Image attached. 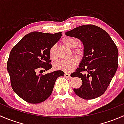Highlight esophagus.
<instances>
[{
	"mask_svg": "<svg viewBox=\"0 0 124 124\" xmlns=\"http://www.w3.org/2000/svg\"><path fill=\"white\" fill-rule=\"evenodd\" d=\"M65 76L66 77H68V78H71V76H70V74L67 73V72H65Z\"/></svg>",
	"mask_w": 124,
	"mask_h": 124,
	"instance_id": "1",
	"label": "esophagus"
}]
</instances>
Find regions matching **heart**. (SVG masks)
<instances>
[{"mask_svg":"<svg viewBox=\"0 0 124 124\" xmlns=\"http://www.w3.org/2000/svg\"><path fill=\"white\" fill-rule=\"evenodd\" d=\"M62 42L63 44L69 47L70 48H72V52L75 54H80L82 52L81 48L80 47H77L78 42L76 38L69 37H64L63 38H62ZM48 53H49L50 57L52 60L56 61L57 59V56L56 52V46H52L50 48ZM78 62H79L78 57L77 56H74L68 59L61 60V61L57 62L55 64V68L57 70L68 72V71H71L72 69H74V68L77 65Z\"/></svg>","mask_w":124,"mask_h":124,"instance_id":"1","label":"heart"}]
</instances>
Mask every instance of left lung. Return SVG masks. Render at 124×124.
I'll use <instances>...</instances> for the list:
<instances>
[{
	"mask_svg": "<svg viewBox=\"0 0 124 124\" xmlns=\"http://www.w3.org/2000/svg\"><path fill=\"white\" fill-rule=\"evenodd\" d=\"M65 34L82 41L84 56L79 67L71 74L81 78L82 85L74 89L75 93L85 100L102 95L109 86L118 67V50L109 35L93 24L78 26Z\"/></svg>",
	"mask_w": 124,
	"mask_h": 124,
	"instance_id": "left-lung-1",
	"label": "left lung"
}]
</instances>
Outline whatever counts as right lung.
I'll return each instance as SVG.
<instances>
[{
    "instance_id": "obj_1",
    "label": "right lung",
    "mask_w": 124,
    "mask_h": 124,
    "mask_svg": "<svg viewBox=\"0 0 124 124\" xmlns=\"http://www.w3.org/2000/svg\"><path fill=\"white\" fill-rule=\"evenodd\" d=\"M61 36V32H31L11 50L7 62L11 87L26 102L37 104L46 100L52 94L56 79L64 76L61 70L45 75L36 74L37 70L46 71L52 68L48 52Z\"/></svg>"
}]
</instances>
